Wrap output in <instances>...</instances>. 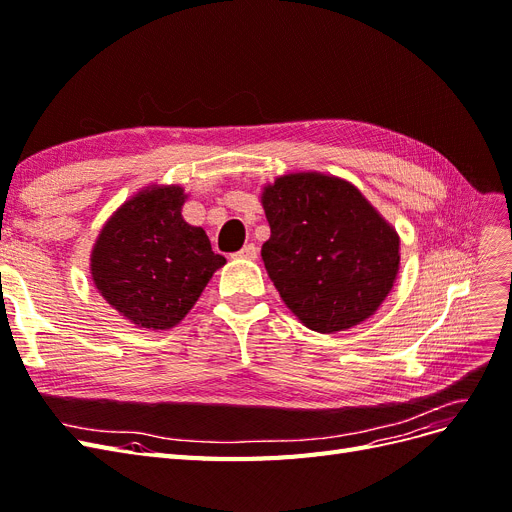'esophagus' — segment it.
Instances as JSON below:
<instances>
[{
  "mask_svg": "<svg viewBox=\"0 0 512 512\" xmlns=\"http://www.w3.org/2000/svg\"><path fill=\"white\" fill-rule=\"evenodd\" d=\"M235 256H237V258H241V260H256V256H258V247H256L254 243H247V245H243V247H241V252H237Z\"/></svg>",
  "mask_w": 512,
  "mask_h": 512,
  "instance_id": "obj_1",
  "label": "esophagus"
}]
</instances>
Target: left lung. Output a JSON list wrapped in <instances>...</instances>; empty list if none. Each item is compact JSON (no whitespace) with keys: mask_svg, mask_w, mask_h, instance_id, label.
<instances>
[{"mask_svg":"<svg viewBox=\"0 0 512 512\" xmlns=\"http://www.w3.org/2000/svg\"><path fill=\"white\" fill-rule=\"evenodd\" d=\"M271 237L262 260L307 329L337 333L378 312L399 273V235L350 181L288 173L260 192Z\"/></svg>","mask_w":512,"mask_h":512,"instance_id":"left-lung-1","label":"left lung"}]
</instances>
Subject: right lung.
Segmentation results:
<instances>
[{"label": "right lung", "mask_w": 512, "mask_h": 512, "mask_svg": "<svg viewBox=\"0 0 512 512\" xmlns=\"http://www.w3.org/2000/svg\"><path fill=\"white\" fill-rule=\"evenodd\" d=\"M181 185L151 183L106 220L91 247V282L138 329L168 331L188 316L226 258L183 220Z\"/></svg>", "instance_id": "1"}]
</instances>
